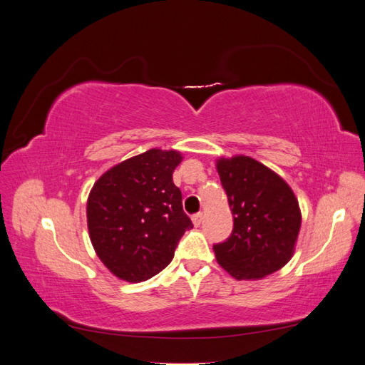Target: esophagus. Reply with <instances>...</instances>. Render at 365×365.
<instances>
[{"instance_id":"obj_1","label":"esophagus","mask_w":365,"mask_h":365,"mask_svg":"<svg viewBox=\"0 0 365 365\" xmlns=\"http://www.w3.org/2000/svg\"><path fill=\"white\" fill-rule=\"evenodd\" d=\"M192 220H193V225H195V227H200V225L202 224V213H196V215H193Z\"/></svg>"}]
</instances>
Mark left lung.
<instances>
[{"label":"left lung","mask_w":365,"mask_h":365,"mask_svg":"<svg viewBox=\"0 0 365 365\" xmlns=\"http://www.w3.org/2000/svg\"><path fill=\"white\" fill-rule=\"evenodd\" d=\"M235 227L213 245L217 263L236 280H260L291 260L302 227L297 197L279 173L247 155L216 160Z\"/></svg>","instance_id":"1"}]
</instances>
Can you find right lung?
<instances>
[{
    "label": "right lung",
    "mask_w": 365,
    "mask_h": 365,
    "mask_svg": "<svg viewBox=\"0 0 365 365\" xmlns=\"http://www.w3.org/2000/svg\"><path fill=\"white\" fill-rule=\"evenodd\" d=\"M182 153L149 149L121 161L98 178L88 196L86 222L94 251L115 277L145 282L172 262L185 230L172 173Z\"/></svg>",
    "instance_id": "1"
}]
</instances>
